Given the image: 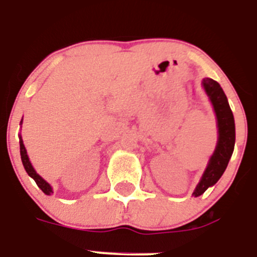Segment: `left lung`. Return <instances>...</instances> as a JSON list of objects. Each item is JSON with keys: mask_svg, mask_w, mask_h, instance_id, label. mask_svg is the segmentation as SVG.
Segmentation results:
<instances>
[{"mask_svg": "<svg viewBox=\"0 0 257 257\" xmlns=\"http://www.w3.org/2000/svg\"><path fill=\"white\" fill-rule=\"evenodd\" d=\"M202 85L211 101L215 115H216L219 137L214 154L210 157L209 164H207V168L205 169L195 192L192 193L195 197L202 195L209 187L214 186L220 179L232 157L235 142L234 117L228 103V98L221 89L220 84L216 80L205 78L202 80Z\"/></svg>", "mask_w": 257, "mask_h": 257, "instance_id": "1", "label": "left lung"}]
</instances>
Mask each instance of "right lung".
Segmentation results:
<instances>
[{"label": "right lung", "mask_w": 257, "mask_h": 257, "mask_svg": "<svg viewBox=\"0 0 257 257\" xmlns=\"http://www.w3.org/2000/svg\"><path fill=\"white\" fill-rule=\"evenodd\" d=\"M22 121H23V119H22ZM22 121H20V123H22ZM19 143H20V156H22V161H23V165H24L25 172L28 173V175H29V177L33 178L34 182L37 183V186L42 189L43 193H46V195H51V193H54V191H52V187H51L50 184H48L47 182H46V180L41 177V175L37 174V172L34 170L33 166H32L31 161H29V157H28V155H27L25 146H24V143H23L22 136L19 137Z\"/></svg>", "instance_id": "right-lung-1"}]
</instances>
